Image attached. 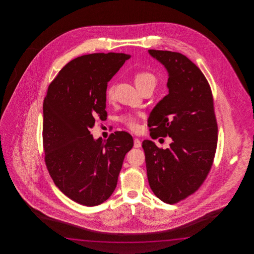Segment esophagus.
<instances>
[{"label": "esophagus", "mask_w": 254, "mask_h": 254, "mask_svg": "<svg viewBox=\"0 0 254 254\" xmlns=\"http://www.w3.org/2000/svg\"><path fill=\"white\" fill-rule=\"evenodd\" d=\"M133 146H134V148H140L141 146V141L139 139L135 138L134 140H133Z\"/></svg>", "instance_id": "esophagus-1"}]
</instances>
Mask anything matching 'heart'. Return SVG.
Wrapping results in <instances>:
<instances>
[{
  "instance_id": "heart-1",
  "label": "heart",
  "mask_w": 254,
  "mask_h": 254,
  "mask_svg": "<svg viewBox=\"0 0 254 254\" xmlns=\"http://www.w3.org/2000/svg\"><path fill=\"white\" fill-rule=\"evenodd\" d=\"M134 82L136 86H139L141 84H144L147 82H153L155 83L156 82V78L155 76L153 75L150 71H147V70H140L138 71L134 76ZM114 96V85H110L107 88V91H106V97L108 99L109 101L113 100ZM122 121L124 122L128 128H129L132 130H136L138 129V123H137V118L134 115L132 114H126L125 116H123Z\"/></svg>"
}]
</instances>
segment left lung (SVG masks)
I'll list each match as a JSON object with an SVG mask.
<instances>
[{"label":"left lung","mask_w":254,"mask_h":254,"mask_svg":"<svg viewBox=\"0 0 254 254\" xmlns=\"http://www.w3.org/2000/svg\"><path fill=\"white\" fill-rule=\"evenodd\" d=\"M148 52L169 74V93L152 109L148 126L151 135L173 141L165 150L142 141L147 176L153 193L174 204L194 193L211 170L218 140L213 98L205 76L185 55Z\"/></svg>","instance_id":"left-lung-1"}]
</instances>
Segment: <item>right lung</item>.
Returning <instances> with one entry per match:
<instances>
[{
	"label": "right lung",
	"instance_id": "1",
	"mask_svg": "<svg viewBox=\"0 0 254 254\" xmlns=\"http://www.w3.org/2000/svg\"><path fill=\"white\" fill-rule=\"evenodd\" d=\"M130 55L92 54L70 61L49 85L43 101L45 163L55 185L70 200L96 206L117 185L125 154L133 139L115 131L95 140L90 129L106 119L108 81Z\"/></svg>",
	"mask_w": 254,
	"mask_h": 254
}]
</instances>
